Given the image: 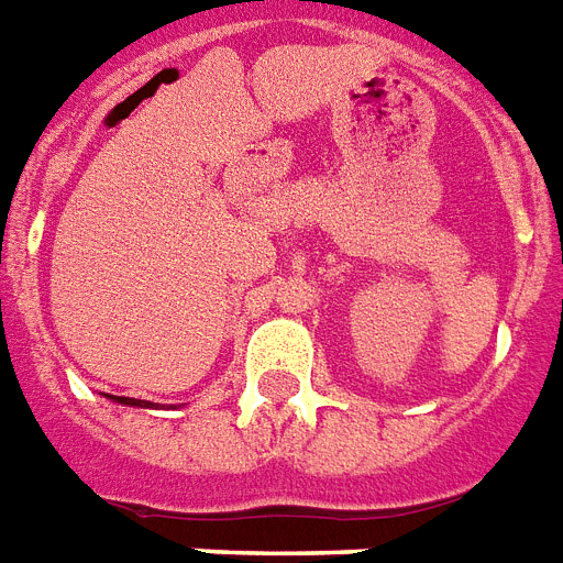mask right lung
I'll return each instance as SVG.
<instances>
[{"label": "right lung", "mask_w": 563, "mask_h": 563, "mask_svg": "<svg viewBox=\"0 0 563 563\" xmlns=\"http://www.w3.org/2000/svg\"><path fill=\"white\" fill-rule=\"evenodd\" d=\"M118 401H121V405H135V408H147L150 401H141V399H130V396H115Z\"/></svg>", "instance_id": "add662e5"}]
</instances>
